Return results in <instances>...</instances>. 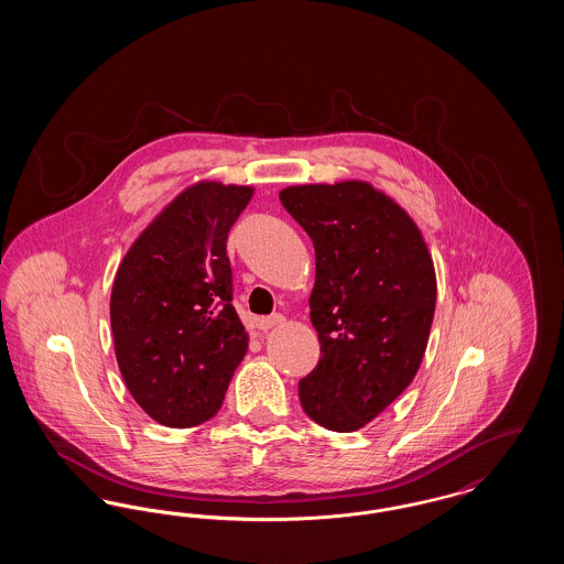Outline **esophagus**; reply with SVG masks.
<instances>
[{
  "instance_id": "obj_1",
  "label": "esophagus",
  "mask_w": 564,
  "mask_h": 564,
  "mask_svg": "<svg viewBox=\"0 0 564 564\" xmlns=\"http://www.w3.org/2000/svg\"><path fill=\"white\" fill-rule=\"evenodd\" d=\"M283 322H285V317L279 315V313H274V315H270V317H258V319H256V327L267 332L270 327H276V325H281Z\"/></svg>"
}]
</instances>
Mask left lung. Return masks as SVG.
<instances>
[{"label": "left lung", "mask_w": 564, "mask_h": 564, "mask_svg": "<svg viewBox=\"0 0 564 564\" xmlns=\"http://www.w3.org/2000/svg\"><path fill=\"white\" fill-rule=\"evenodd\" d=\"M315 245L311 322L317 368L297 382L325 430H361L414 380L435 313V270L414 219L368 182L281 189Z\"/></svg>", "instance_id": "1"}]
</instances>
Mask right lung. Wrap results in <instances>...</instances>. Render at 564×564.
<instances>
[{"mask_svg": "<svg viewBox=\"0 0 564 564\" xmlns=\"http://www.w3.org/2000/svg\"><path fill=\"white\" fill-rule=\"evenodd\" d=\"M249 186L198 182L180 192L120 262L109 319L120 375L164 427H194L221 408L247 352L232 306L226 241Z\"/></svg>", "mask_w": 564, "mask_h": 564, "instance_id": "add662e5", "label": "right lung"}]
</instances>
